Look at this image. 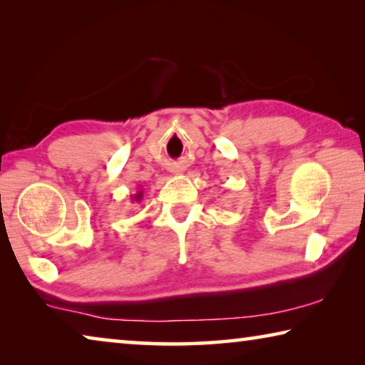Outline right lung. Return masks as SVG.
Instances as JSON below:
<instances>
[{
    "instance_id": "1",
    "label": "right lung",
    "mask_w": 365,
    "mask_h": 365,
    "mask_svg": "<svg viewBox=\"0 0 365 365\" xmlns=\"http://www.w3.org/2000/svg\"><path fill=\"white\" fill-rule=\"evenodd\" d=\"M132 201H137V202H140L141 200H143V190H138L137 193H135L132 197H130Z\"/></svg>"
}]
</instances>
